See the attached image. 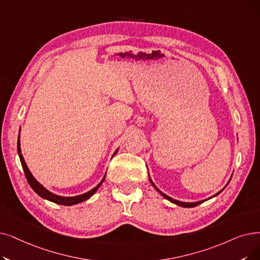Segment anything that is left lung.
I'll use <instances>...</instances> for the list:
<instances>
[{"instance_id": "8db88e82", "label": "left lung", "mask_w": 260, "mask_h": 260, "mask_svg": "<svg viewBox=\"0 0 260 260\" xmlns=\"http://www.w3.org/2000/svg\"><path fill=\"white\" fill-rule=\"evenodd\" d=\"M149 179H150V182H151V184L153 185V187L158 191V192H159L165 199H167V200H169L170 202H172V203H174V204H176V205H178V206H182V207H187V208H190V207H196V206H198V205H200L201 203H203V202H205V200L204 201H199V202H193V203H186V202H180V201H177V200H174V199H172V198H170V197H168L167 194H165L164 192H161V191L158 189L155 185H154V183L152 182V179H151V177H149ZM223 191V189L220 191V192H222ZM220 192H218L216 196H218ZM216 196H213V197H216Z\"/></svg>"}]
</instances>
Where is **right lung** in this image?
Instances as JSON below:
<instances>
[{"instance_id": "right-lung-1", "label": "right lung", "mask_w": 260, "mask_h": 260, "mask_svg": "<svg viewBox=\"0 0 260 260\" xmlns=\"http://www.w3.org/2000/svg\"><path fill=\"white\" fill-rule=\"evenodd\" d=\"M19 138H20V134H19ZM18 153H19V157H20V160H21V165H22V168H23L24 170V174H25V177L27 179V182L29 184V186L31 187V189L35 191V192L40 196L41 198L46 199V200H49L53 203H56V204H59V205H66V206H70V205H74V204H78V203L81 202H84L86 200H88L90 197H91L92 194H94L95 191L100 188V186L102 185V183L104 182L105 179V176L103 177V179L101 180L100 184L94 187L92 190L88 191V192L84 193V194H81V196H76V197H71V198H64V197H59V196H56L52 192H50V191H48L46 188H44L43 186H41L37 180L34 178V176L31 175L30 171L28 170V168L24 161V158L23 156H22L21 154V148H20V139H18ZM117 153V151H116ZM115 153V154H116Z\"/></svg>"}]
</instances>
